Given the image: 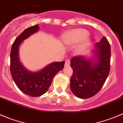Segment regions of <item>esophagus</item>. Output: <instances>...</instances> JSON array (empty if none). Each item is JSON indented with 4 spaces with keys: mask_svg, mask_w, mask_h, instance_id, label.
Here are the masks:
<instances>
[{
    "mask_svg": "<svg viewBox=\"0 0 123 123\" xmlns=\"http://www.w3.org/2000/svg\"><path fill=\"white\" fill-rule=\"evenodd\" d=\"M70 61L69 59H67L65 62V66H68L70 65Z\"/></svg>",
    "mask_w": 123,
    "mask_h": 123,
    "instance_id": "obj_1",
    "label": "esophagus"
}]
</instances>
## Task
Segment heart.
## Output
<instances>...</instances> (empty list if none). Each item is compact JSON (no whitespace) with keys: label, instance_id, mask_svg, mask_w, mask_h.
<instances>
[{"label":"heart","instance_id":"heart-1","mask_svg":"<svg viewBox=\"0 0 123 123\" xmlns=\"http://www.w3.org/2000/svg\"><path fill=\"white\" fill-rule=\"evenodd\" d=\"M89 32L84 29H74L68 31L64 37V42L68 44H73L82 40L80 45L78 47L77 51L81 52L86 50L90 45Z\"/></svg>","mask_w":123,"mask_h":123}]
</instances>
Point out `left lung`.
I'll return each instance as SVG.
<instances>
[{
    "label": "left lung",
    "instance_id": "obj_1",
    "mask_svg": "<svg viewBox=\"0 0 123 123\" xmlns=\"http://www.w3.org/2000/svg\"><path fill=\"white\" fill-rule=\"evenodd\" d=\"M92 58L74 56L71 59L73 73L70 79L72 93L81 99L91 98L103 87L110 72L111 45L105 37L95 45Z\"/></svg>",
    "mask_w": 123,
    "mask_h": 123
}]
</instances>
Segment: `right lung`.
<instances>
[{"label": "right lung", "mask_w": 123, "mask_h": 123, "mask_svg": "<svg viewBox=\"0 0 123 123\" xmlns=\"http://www.w3.org/2000/svg\"><path fill=\"white\" fill-rule=\"evenodd\" d=\"M39 30L38 25L25 29L15 39L10 53V72L20 91L33 97L40 96L47 92L56 74L62 70L65 62H54L38 72L27 70L19 59V49L22 42Z\"/></svg>", "instance_id": "1"}]
</instances>
